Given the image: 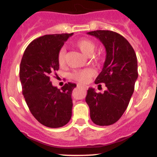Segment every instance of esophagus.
I'll use <instances>...</instances> for the list:
<instances>
[{"mask_svg": "<svg viewBox=\"0 0 157 157\" xmlns=\"http://www.w3.org/2000/svg\"><path fill=\"white\" fill-rule=\"evenodd\" d=\"M77 86H79V87H82V88H84V89H87V86H84V85H82V84H77Z\"/></svg>", "mask_w": 157, "mask_h": 157, "instance_id": "obj_1", "label": "esophagus"}]
</instances>
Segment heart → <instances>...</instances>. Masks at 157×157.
<instances>
[{
	"instance_id": "b5f03b06",
	"label": "heart",
	"mask_w": 157,
	"mask_h": 157,
	"mask_svg": "<svg viewBox=\"0 0 157 157\" xmlns=\"http://www.w3.org/2000/svg\"><path fill=\"white\" fill-rule=\"evenodd\" d=\"M75 45L80 50L84 55L86 56H90L93 54L94 51L95 44L92 40L89 39L82 38L77 40L75 43ZM66 50L64 47L60 50L58 54V62L60 65L64 64L65 59H66ZM93 71L90 68H85V69L75 70L74 72L71 74V77L74 80L79 81L80 82H86L89 80V78L92 76Z\"/></svg>"
}]
</instances>
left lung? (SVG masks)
<instances>
[{
    "label": "left lung",
    "mask_w": 157,
    "mask_h": 157,
    "mask_svg": "<svg viewBox=\"0 0 157 157\" xmlns=\"http://www.w3.org/2000/svg\"><path fill=\"white\" fill-rule=\"evenodd\" d=\"M105 46L103 68L95 84L105 83L104 93L89 88L86 101L90 117L97 125H110L118 121L127 109L138 77L137 59L134 48L123 36L109 30L88 32ZM100 86V85H99Z\"/></svg>",
    "instance_id": "left-lung-1"
}]
</instances>
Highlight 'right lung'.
<instances>
[{
    "label": "right lung",
    "instance_id": "1",
    "mask_svg": "<svg viewBox=\"0 0 157 157\" xmlns=\"http://www.w3.org/2000/svg\"><path fill=\"white\" fill-rule=\"evenodd\" d=\"M72 35L55 34L34 40L21 62L20 80L27 105L36 120L48 128L63 127L71 117V93L77 85L68 82L58 89L50 77L59 69V52Z\"/></svg>",
    "mask_w": 157,
    "mask_h": 157
}]
</instances>
